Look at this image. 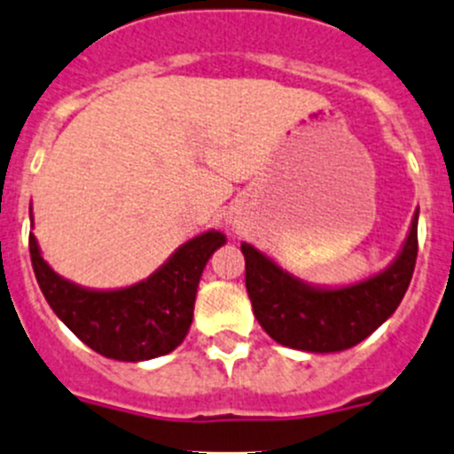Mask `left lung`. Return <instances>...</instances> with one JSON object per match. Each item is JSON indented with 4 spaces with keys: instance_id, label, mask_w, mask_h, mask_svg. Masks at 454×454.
Listing matches in <instances>:
<instances>
[{
    "instance_id": "obj_1",
    "label": "left lung",
    "mask_w": 454,
    "mask_h": 454,
    "mask_svg": "<svg viewBox=\"0 0 454 454\" xmlns=\"http://www.w3.org/2000/svg\"><path fill=\"white\" fill-rule=\"evenodd\" d=\"M417 222L397 257L371 277L344 286H319L293 275L253 244L241 241L246 290L262 328L277 344L303 353H341L375 333L402 303L417 262Z\"/></svg>"
}]
</instances>
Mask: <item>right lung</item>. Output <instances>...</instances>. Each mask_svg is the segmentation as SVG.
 I'll return each mask as SVG.
<instances>
[{
    "label": "right lung",
    "instance_id": "right-lung-1",
    "mask_svg": "<svg viewBox=\"0 0 454 454\" xmlns=\"http://www.w3.org/2000/svg\"><path fill=\"white\" fill-rule=\"evenodd\" d=\"M33 226V208H30ZM35 277L57 317L88 348L117 362H146L168 355L186 339L197 286L226 235L206 231L179 246L153 275L126 288H86L57 275L30 232Z\"/></svg>",
    "mask_w": 454,
    "mask_h": 454
}]
</instances>
